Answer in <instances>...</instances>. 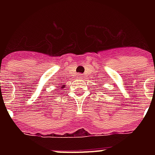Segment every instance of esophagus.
Masks as SVG:
<instances>
[{"mask_svg": "<svg viewBox=\"0 0 155 155\" xmlns=\"http://www.w3.org/2000/svg\"><path fill=\"white\" fill-rule=\"evenodd\" d=\"M78 77H79L80 79V78L82 77V75H80V74H79V75H78Z\"/></svg>", "mask_w": 155, "mask_h": 155, "instance_id": "34e87169", "label": "esophagus"}]
</instances>
